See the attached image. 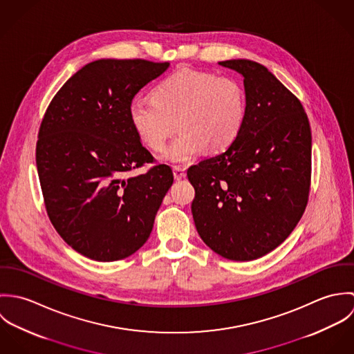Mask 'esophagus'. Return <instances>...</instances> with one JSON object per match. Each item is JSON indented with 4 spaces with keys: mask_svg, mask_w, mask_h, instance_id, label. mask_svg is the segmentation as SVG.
Returning <instances> with one entry per match:
<instances>
[{
    "mask_svg": "<svg viewBox=\"0 0 354 354\" xmlns=\"http://www.w3.org/2000/svg\"><path fill=\"white\" fill-rule=\"evenodd\" d=\"M173 174H174L176 180H181V178L185 177V169L181 167V166H174L173 167Z\"/></svg>",
    "mask_w": 354,
    "mask_h": 354,
    "instance_id": "obj_1",
    "label": "esophagus"
}]
</instances>
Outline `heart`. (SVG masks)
Wrapping results in <instances>:
<instances>
[{"mask_svg": "<svg viewBox=\"0 0 354 354\" xmlns=\"http://www.w3.org/2000/svg\"><path fill=\"white\" fill-rule=\"evenodd\" d=\"M245 110V91L236 77L181 69L156 86L153 100L131 102L128 115L138 138L156 151L177 125L180 133L162 159L187 165L203 149L219 151L230 146L241 131Z\"/></svg>", "mask_w": 354, "mask_h": 354, "instance_id": "b5f03b06", "label": "heart"}]
</instances>
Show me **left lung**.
I'll use <instances>...</instances> for the list:
<instances>
[{"instance_id": "1", "label": "left lung", "mask_w": 354, "mask_h": 354, "mask_svg": "<svg viewBox=\"0 0 354 354\" xmlns=\"http://www.w3.org/2000/svg\"><path fill=\"white\" fill-rule=\"evenodd\" d=\"M244 77L241 131L229 149L188 169L192 215L207 247L250 261L281 245L303 216L310 185V127L299 101L264 65L227 59Z\"/></svg>"}]
</instances>
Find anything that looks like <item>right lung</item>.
<instances>
[{"label":"right lung","mask_w":354,"mask_h":354,"mask_svg":"<svg viewBox=\"0 0 354 354\" xmlns=\"http://www.w3.org/2000/svg\"><path fill=\"white\" fill-rule=\"evenodd\" d=\"M169 62L103 58L77 71L55 94L41 124L37 167L51 223L76 252L114 261L149 240L173 184L171 169L152 162L133 131V97Z\"/></svg>","instance_id":"right-lung-1"}]
</instances>
